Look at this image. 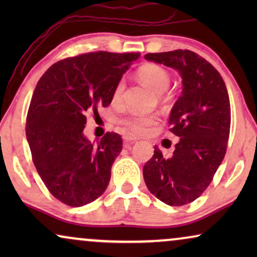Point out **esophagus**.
<instances>
[{
    "instance_id": "esophagus-1",
    "label": "esophagus",
    "mask_w": 257,
    "mask_h": 257,
    "mask_svg": "<svg viewBox=\"0 0 257 257\" xmlns=\"http://www.w3.org/2000/svg\"><path fill=\"white\" fill-rule=\"evenodd\" d=\"M124 140H125V143H135V142H137V140H138V138H137V137H135V136H132L131 133H126V135L124 136Z\"/></svg>"
}]
</instances>
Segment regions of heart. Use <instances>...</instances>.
Listing matches in <instances>:
<instances>
[{"label": "heart", "instance_id": "b5f03b06", "mask_svg": "<svg viewBox=\"0 0 257 257\" xmlns=\"http://www.w3.org/2000/svg\"><path fill=\"white\" fill-rule=\"evenodd\" d=\"M138 77L145 85L156 94H163L171 84V77L163 66L157 64H146L138 70ZM125 89V80L120 79L115 84L112 100H120ZM158 122V117L154 114L133 113L122 120L126 127L133 133H144Z\"/></svg>", "mask_w": 257, "mask_h": 257}]
</instances>
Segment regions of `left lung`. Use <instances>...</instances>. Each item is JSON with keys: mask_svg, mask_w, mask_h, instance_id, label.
<instances>
[{"mask_svg": "<svg viewBox=\"0 0 257 257\" xmlns=\"http://www.w3.org/2000/svg\"><path fill=\"white\" fill-rule=\"evenodd\" d=\"M145 59L177 70L182 92L170 113V131L179 137L171 157L154 146L144 166L152 194L170 206L194 201L208 187L222 163L230 128V104L222 77L189 50L147 54Z\"/></svg>", "mask_w": 257, "mask_h": 257, "instance_id": "obj_1", "label": "left lung"}]
</instances>
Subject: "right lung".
<instances>
[{"mask_svg": "<svg viewBox=\"0 0 257 257\" xmlns=\"http://www.w3.org/2000/svg\"><path fill=\"white\" fill-rule=\"evenodd\" d=\"M138 57L99 51L65 58L51 65L35 87L27 140L44 185L65 205H86L107 187L122 140L107 132L94 145L84 136L85 114L111 104L115 84Z\"/></svg>", "mask_w": 257, "mask_h": 257, "instance_id": "1", "label": "right lung"}]
</instances>
